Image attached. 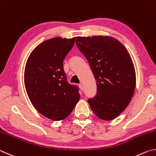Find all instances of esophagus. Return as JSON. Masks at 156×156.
Wrapping results in <instances>:
<instances>
[{"mask_svg": "<svg viewBox=\"0 0 156 156\" xmlns=\"http://www.w3.org/2000/svg\"><path fill=\"white\" fill-rule=\"evenodd\" d=\"M79 87H80V88L81 90H83V85H82V84H81V83L79 84Z\"/></svg>", "mask_w": 156, "mask_h": 156, "instance_id": "34e87169", "label": "esophagus"}]
</instances>
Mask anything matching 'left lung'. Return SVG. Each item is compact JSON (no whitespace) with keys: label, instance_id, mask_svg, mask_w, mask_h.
Here are the masks:
<instances>
[{"label":"left lung","instance_id":"left-lung-1","mask_svg":"<svg viewBox=\"0 0 156 156\" xmlns=\"http://www.w3.org/2000/svg\"><path fill=\"white\" fill-rule=\"evenodd\" d=\"M76 44L96 80V96L88 99L92 110L105 121L115 119L129 105L135 90L136 73L129 53L110 36L76 37Z\"/></svg>","mask_w":156,"mask_h":156}]
</instances>
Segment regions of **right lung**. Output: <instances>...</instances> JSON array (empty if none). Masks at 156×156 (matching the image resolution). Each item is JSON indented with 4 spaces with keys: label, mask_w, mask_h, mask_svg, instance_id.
<instances>
[{
    "label": "right lung",
    "mask_w": 156,
    "mask_h": 156,
    "mask_svg": "<svg viewBox=\"0 0 156 156\" xmlns=\"http://www.w3.org/2000/svg\"><path fill=\"white\" fill-rule=\"evenodd\" d=\"M75 40L54 37L41 43L30 55L24 70V84L33 105L55 121L66 118L80 98V88L68 82L63 66Z\"/></svg>",
    "instance_id": "add662e5"
}]
</instances>
